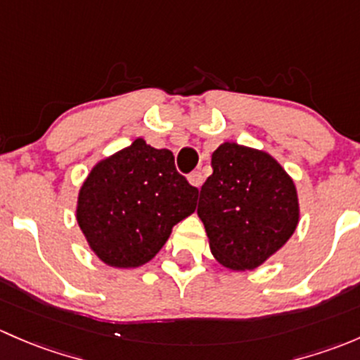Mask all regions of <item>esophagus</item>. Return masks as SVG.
<instances>
[{
	"label": "esophagus",
	"mask_w": 360,
	"mask_h": 360,
	"mask_svg": "<svg viewBox=\"0 0 360 360\" xmlns=\"http://www.w3.org/2000/svg\"><path fill=\"white\" fill-rule=\"evenodd\" d=\"M202 180H205V176H202L201 172H192L191 175H188V181H191V185H194V187H201L202 185Z\"/></svg>",
	"instance_id": "34e87169"
}]
</instances>
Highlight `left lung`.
<instances>
[{"label":"left lung","instance_id":"left-lung-1","mask_svg":"<svg viewBox=\"0 0 360 360\" xmlns=\"http://www.w3.org/2000/svg\"><path fill=\"white\" fill-rule=\"evenodd\" d=\"M211 166L198 205L211 253L227 269H257L298 225L295 184L272 155L234 142L214 150Z\"/></svg>","mask_w":360,"mask_h":360}]
</instances>
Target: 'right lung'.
Instances as JSON below:
<instances>
[{
	"label": "right lung",
	"mask_w": 360,
	"mask_h": 360,
	"mask_svg": "<svg viewBox=\"0 0 360 360\" xmlns=\"http://www.w3.org/2000/svg\"><path fill=\"white\" fill-rule=\"evenodd\" d=\"M198 194L168 149L136 139L91 169L79 191L77 224L100 260L131 269L153 260L173 225L195 210Z\"/></svg>",
	"instance_id": "1"
}]
</instances>
